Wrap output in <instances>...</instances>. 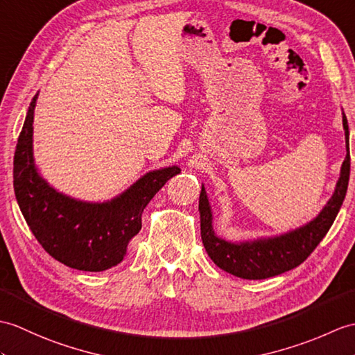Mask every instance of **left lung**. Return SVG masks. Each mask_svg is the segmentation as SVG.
I'll list each match as a JSON object with an SVG mask.
<instances>
[{
  "mask_svg": "<svg viewBox=\"0 0 355 355\" xmlns=\"http://www.w3.org/2000/svg\"><path fill=\"white\" fill-rule=\"evenodd\" d=\"M342 122L345 130L346 157L342 163L340 175L334 192L327 201L324 209L316 218L295 230L275 234L248 239V241H227L213 230V211L205 192L201 186L200 195V219L201 239L209 257L222 270L245 279H263L275 277L291 270L306 260L328 233L329 227L339 213L346 191H348L351 157H349V127L342 110Z\"/></svg>",
  "mask_w": 355,
  "mask_h": 355,
  "instance_id": "left-lung-1",
  "label": "left lung"
}]
</instances>
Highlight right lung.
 Here are the masks:
<instances>
[{
  "label": "right lung",
  "instance_id": "obj_1",
  "mask_svg": "<svg viewBox=\"0 0 355 355\" xmlns=\"http://www.w3.org/2000/svg\"><path fill=\"white\" fill-rule=\"evenodd\" d=\"M39 92L27 110L16 145L13 187L19 209L42 248L72 269L101 272L119 265L142 228V213L177 164L146 172L112 200L83 201L64 195L42 177L33 153V122Z\"/></svg>",
  "mask_w": 355,
  "mask_h": 355
}]
</instances>
